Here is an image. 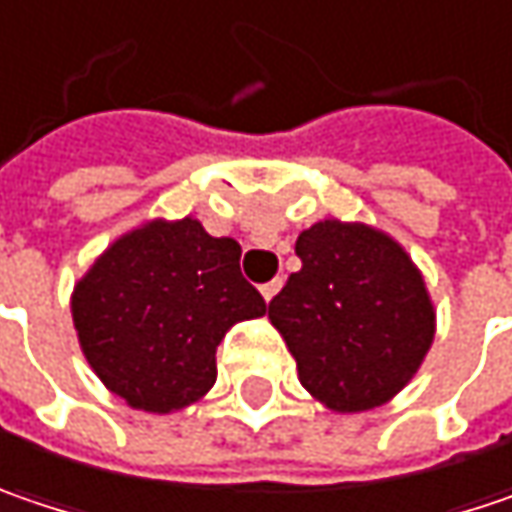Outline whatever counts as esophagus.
<instances>
[{
	"mask_svg": "<svg viewBox=\"0 0 512 512\" xmlns=\"http://www.w3.org/2000/svg\"><path fill=\"white\" fill-rule=\"evenodd\" d=\"M281 286H284V281H281V278H275V281H269V284L260 286V292H263V298H266V301H272V298L278 295V289H281Z\"/></svg>",
	"mask_w": 512,
	"mask_h": 512,
	"instance_id": "34e87169",
	"label": "esophagus"
}]
</instances>
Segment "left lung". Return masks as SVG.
<instances>
[{"mask_svg":"<svg viewBox=\"0 0 512 512\" xmlns=\"http://www.w3.org/2000/svg\"><path fill=\"white\" fill-rule=\"evenodd\" d=\"M301 269L269 301L301 385L330 411H368L400 394L435 339L420 269L385 231L321 220L298 234Z\"/></svg>","mask_w":512,"mask_h":512,"instance_id":"left-lung-1","label":"left lung"}]
</instances>
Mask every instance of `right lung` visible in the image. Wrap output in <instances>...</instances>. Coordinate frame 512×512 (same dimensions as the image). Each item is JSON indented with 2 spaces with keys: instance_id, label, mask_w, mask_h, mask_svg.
Wrapping results in <instances>:
<instances>
[{
  "instance_id": "add662e5",
  "label": "right lung",
  "mask_w": 512,
  "mask_h": 512,
  "mask_svg": "<svg viewBox=\"0 0 512 512\" xmlns=\"http://www.w3.org/2000/svg\"><path fill=\"white\" fill-rule=\"evenodd\" d=\"M266 313L240 272V243L199 220H153L118 237L72 292L77 342L127 406L170 414L217 382V345Z\"/></svg>"
}]
</instances>
